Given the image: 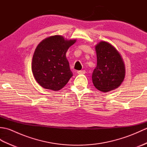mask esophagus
<instances>
[{
  "label": "esophagus",
  "mask_w": 147,
  "mask_h": 147,
  "mask_svg": "<svg viewBox=\"0 0 147 147\" xmlns=\"http://www.w3.org/2000/svg\"><path fill=\"white\" fill-rule=\"evenodd\" d=\"M85 73H86V71H85V70H83V71H78L77 72V73L78 74H85Z\"/></svg>",
  "instance_id": "esophagus-1"
}]
</instances>
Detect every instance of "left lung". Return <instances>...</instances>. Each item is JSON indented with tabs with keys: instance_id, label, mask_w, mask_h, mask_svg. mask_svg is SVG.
Wrapping results in <instances>:
<instances>
[{
	"instance_id": "obj_1",
	"label": "left lung",
	"mask_w": 147,
	"mask_h": 147,
	"mask_svg": "<svg viewBox=\"0 0 147 147\" xmlns=\"http://www.w3.org/2000/svg\"><path fill=\"white\" fill-rule=\"evenodd\" d=\"M97 64L93 71L92 82L102 92L119 86L125 76V67L119 53L110 43L100 42L95 47Z\"/></svg>"
}]
</instances>
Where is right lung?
Masks as SVG:
<instances>
[{"label":"right lung","instance_id":"1","mask_svg":"<svg viewBox=\"0 0 147 147\" xmlns=\"http://www.w3.org/2000/svg\"><path fill=\"white\" fill-rule=\"evenodd\" d=\"M76 40L52 36L40 42L34 52L32 69L36 81L44 88L58 91L73 76L65 54Z\"/></svg>","mask_w":147,"mask_h":147}]
</instances>
